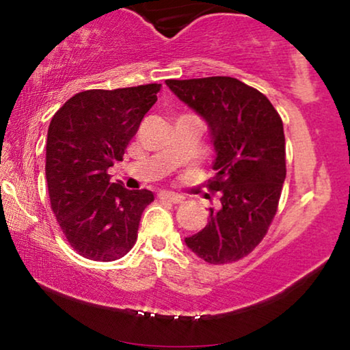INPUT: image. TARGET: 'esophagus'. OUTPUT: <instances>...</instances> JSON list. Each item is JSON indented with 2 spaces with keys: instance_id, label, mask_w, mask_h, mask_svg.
<instances>
[{
  "instance_id": "esophagus-1",
  "label": "esophagus",
  "mask_w": 350,
  "mask_h": 350,
  "mask_svg": "<svg viewBox=\"0 0 350 350\" xmlns=\"http://www.w3.org/2000/svg\"><path fill=\"white\" fill-rule=\"evenodd\" d=\"M159 199L161 200H167V202H172V204H180L183 198L178 194H174V193H167V191H162L159 193Z\"/></svg>"
}]
</instances>
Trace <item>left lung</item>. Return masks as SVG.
<instances>
[{
  "mask_svg": "<svg viewBox=\"0 0 350 350\" xmlns=\"http://www.w3.org/2000/svg\"><path fill=\"white\" fill-rule=\"evenodd\" d=\"M172 92L205 119L217 157L207 188L219 193L210 221L185 242L208 265H228L253 252L266 236L284 186L282 118L265 94L229 76L167 79Z\"/></svg>",
  "mask_w": 350,
  "mask_h": 350,
  "instance_id": "8db88e82",
  "label": "left lung"
}]
</instances>
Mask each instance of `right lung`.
<instances>
[{
  "label": "right lung",
  "instance_id": "right-lung-1",
  "mask_svg": "<svg viewBox=\"0 0 350 350\" xmlns=\"http://www.w3.org/2000/svg\"><path fill=\"white\" fill-rule=\"evenodd\" d=\"M161 84L90 89L66 100L47 131L46 180L51 208L70 245L94 261H114L135 245L151 191L109 181Z\"/></svg>",
  "mask_w": 350,
  "mask_h": 350
}]
</instances>
